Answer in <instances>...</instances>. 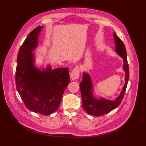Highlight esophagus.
I'll use <instances>...</instances> for the list:
<instances>
[{"instance_id":"1","label":"esophagus","mask_w":146,"mask_h":146,"mask_svg":"<svg viewBox=\"0 0 146 146\" xmlns=\"http://www.w3.org/2000/svg\"><path fill=\"white\" fill-rule=\"evenodd\" d=\"M80 76V67L79 66H76L74 68L70 73V78L73 80L78 79Z\"/></svg>"}]
</instances>
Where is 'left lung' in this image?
<instances>
[{
  "label": "left lung",
  "mask_w": 146,
  "mask_h": 146,
  "mask_svg": "<svg viewBox=\"0 0 146 146\" xmlns=\"http://www.w3.org/2000/svg\"><path fill=\"white\" fill-rule=\"evenodd\" d=\"M113 37L115 42V51L123 59V70L125 71V84L123 86L120 96L115 101L105 100L104 98L97 100L92 95V83L90 76L88 74L83 73V82L80 83L82 106L86 112L93 116L104 115L119 106L124 97L127 86L129 78V70L127 59L126 49L122 40L116 35L115 33L113 34Z\"/></svg>",
  "instance_id": "8db88e82"
}]
</instances>
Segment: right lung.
<instances>
[{"label": "right lung", "instance_id": "add662e5", "mask_svg": "<svg viewBox=\"0 0 146 146\" xmlns=\"http://www.w3.org/2000/svg\"><path fill=\"white\" fill-rule=\"evenodd\" d=\"M42 26L29 33L19 51L15 71V85L27 108L48 115L60 107L62 97L70 82L68 68L40 71L33 64L32 52L38 44V37Z\"/></svg>", "mask_w": 146, "mask_h": 146}]
</instances>
